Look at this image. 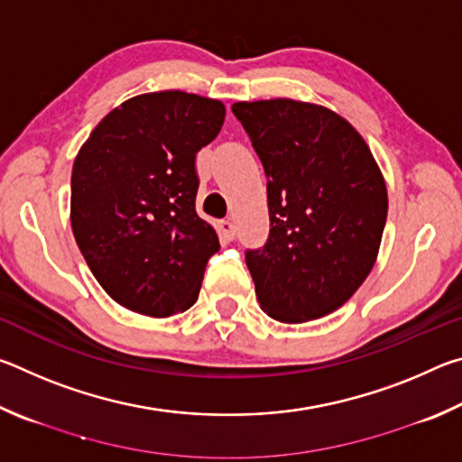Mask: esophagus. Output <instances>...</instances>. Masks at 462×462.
<instances>
[{"instance_id":"1","label":"esophagus","mask_w":462,"mask_h":462,"mask_svg":"<svg viewBox=\"0 0 462 462\" xmlns=\"http://www.w3.org/2000/svg\"><path fill=\"white\" fill-rule=\"evenodd\" d=\"M220 230H222V236H224L226 240H234V238H236V226H234V222L222 220V222H220Z\"/></svg>"}]
</instances>
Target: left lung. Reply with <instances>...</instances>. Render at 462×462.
Segmentation results:
<instances>
[{"mask_svg": "<svg viewBox=\"0 0 462 462\" xmlns=\"http://www.w3.org/2000/svg\"><path fill=\"white\" fill-rule=\"evenodd\" d=\"M267 175L271 232L246 267L263 311L303 324L342 308L377 261L387 185L369 144L330 107L236 101Z\"/></svg>", "mask_w": 462, "mask_h": 462, "instance_id": "obj_1", "label": "left lung"}]
</instances>
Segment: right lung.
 I'll use <instances>...</instances> for the list:
<instances>
[{
  "label": "right lung",
  "mask_w": 462,
  "mask_h": 462,
  "mask_svg": "<svg viewBox=\"0 0 462 462\" xmlns=\"http://www.w3.org/2000/svg\"><path fill=\"white\" fill-rule=\"evenodd\" d=\"M224 118L220 99L143 93L114 107L77 152L71 228L93 277L122 308L169 318L198 301L220 240L195 212V154Z\"/></svg>",
  "instance_id": "obj_1"
}]
</instances>
